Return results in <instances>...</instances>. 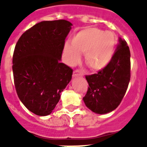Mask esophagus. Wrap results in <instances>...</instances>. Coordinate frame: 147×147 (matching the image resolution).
<instances>
[{"mask_svg":"<svg viewBox=\"0 0 147 147\" xmlns=\"http://www.w3.org/2000/svg\"><path fill=\"white\" fill-rule=\"evenodd\" d=\"M72 76H73V78H76V77H82L83 73L80 71V70H78V69H77L76 71H74Z\"/></svg>","mask_w":147,"mask_h":147,"instance_id":"esophagus-1","label":"esophagus"}]
</instances>
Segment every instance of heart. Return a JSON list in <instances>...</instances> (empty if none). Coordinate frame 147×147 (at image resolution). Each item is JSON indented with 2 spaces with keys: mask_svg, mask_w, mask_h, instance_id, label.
Segmentation results:
<instances>
[{
  "mask_svg": "<svg viewBox=\"0 0 147 147\" xmlns=\"http://www.w3.org/2000/svg\"><path fill=\"white\" fill-rule=\"evenodd\" d=\"M116 36L111 31L88 27L74 36L71 45L65 44L64 55L69 65L80 60V54H85V63L91 69L99 71L109 64L116 47Z\"/></svg>",
  "mask_w": 147,
  "mask_h": 147,
  "instance_id": "heart-1",
  "label": "heart"
}]
</instances>
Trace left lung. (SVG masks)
Masks as SVG:
<instances>
[{
    "instance_id": "left-lung-1",
    "label": "left lung",
    "mask_w": 147,
    "mask_h": 147,
    "mask_svg": "<svg viewBox=\"0 0 147 147\" xmlns=\"http://www.w3.org/2000/svg\"><path fill=\"white\" fill-rule=\"evenodd\" d=\"M118 41L109 64L97 74L85 76L89 87L83 100L95 114H107L116 109L130 82V49L125 40L120 37Z\"/></svg>"
}]
</instances>
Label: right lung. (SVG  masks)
<instances>
[{
  "label": "right lung",
  "mask_w": 147,
  "mask_h": 147,
  "mask_svg": "<svg viewBox=\"0 0 147 147\" xmlns=\"http://www.w3.org/2000/svg\"><path fill=\"white\" fill-rule=\"evenodd\" d=\"M71 26L65 20L40 22L16 44L12 67L16 91L24 106L36 115L53 112L71 79L73 70L61 62Z\"/></svg>",
  "instance_id": "right-lung-1"
}]
</instances>
